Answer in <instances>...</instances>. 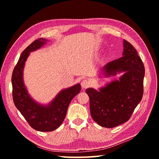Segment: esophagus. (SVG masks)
<instances>
[{"label":"esophagus","instance_id":"1","mask_svg":"<svg viewBox=\"0 0 159 159\" xmlns=\"http://www.w3.org/2000/svg\"><path fill=\"white\" fill-rule=\"evenodd\" d=\"M89 85H90V82L88 80L84 79L81 81V86L83 88H87V87H88L89 86Z\"/></svg>","mask_w":159,"mask_h":159}]
</instances>
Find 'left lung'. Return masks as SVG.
Segmentation results:
<instances>
[{"instance_id": "1", "label": "left lung", "mask_w": 159, "mask_h": 159, "mask_svg": "<svg viewBox=\"0 0 159 159\" xmlns=\"http://www.w3.org/2000/svg\"><path fill=\"white\" fill-rule=\"evenodd\" d=\"M123 46L122 57L107 63L100 70L106 77L123 72L119 79L107 83L98 90H85L89 97L91 116L98 124L105 128L126 122L143 94V63L133 45L124 39Z\"/></svg>"}]
</instances>
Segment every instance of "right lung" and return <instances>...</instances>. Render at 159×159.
<instances>
[{
	"label": "right lung",
	"mask_w": 159,
	"mask_h": 159,
	"mask_svg": "<svg viewBox=\"0 0 159 159\" xmlns=\"http://www.w3.org/2000/svg\"><path fill=\"white\" fill-rule=\"evenodd\" d=\"M48 42V39L39 38L24 50L11 77L13 100L15 106L33 129L41 132L53 131L61 126L65 119L70 102L81 90L79 83L63 89L47 104L38 102L30 96L23 79L25 62L30 52L41 48Z\"/></svg>",
	"instance_id": "1"
}]
</instances>
